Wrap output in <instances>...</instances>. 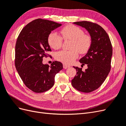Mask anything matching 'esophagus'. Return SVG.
I'll use <instances>...</instances> for the list:
<instances>
[{
    "instance_id": "esophagus-1",
    "label": "esophagus",
    "mask_w": 126,
    "mask_h": 126,
    "mask_svg": "<svg viewBox=\"0 0 126 126\" xmlns=\"http://www.w3.org/2000/svg\"><path fill=\"white\" fill-rule=\"evenodd\" d=\"M69 67H70L69 66H67V64H63V68H64V69H67V68H69Z\"/></svg>"
}]
</instances>
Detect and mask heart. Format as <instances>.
I'll return each mask as SVG.
<instances>
[{"mask_svg":"<svg viewBox=\"0 0 126 126\" xmlns=\"http://www.w3.org/2000/svg\"><path fill=\"white\" fill-rule=\"evenodd\" d=\"M62 37L55 32L49 34L47 41L50 47L54 49H59L62 46L63 40L71 41V50H62L56 53L57 60L64 64H70L78 58L79 52L84 55L88 52L92 44V38L89 34L85 33L83 30L79 27L69 25L63 27Z\"/></svg>","mask_w":126,"mask_h":126,"instance_id":"obj_1","label":"heart"}]
</instances>
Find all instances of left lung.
I'll use <instances>...</instances> for the list:
<instances>
[{"label": "left lung", "instance_id": "1", "mask_svg": "<svg viewBox=\"0 0 126 126\" xmlns=\"http://www.w3.org/2000/svg\"><path fill=\"white\" fill-rule=\"evenodd\" d=\"M74 24L85 28L92 38L89 50L79 60L82 66L87 64L88 68L82 71L81 68L74 67L77 72L71 80V85L76 89L88 93L100 87L109 74L111 69L112 45L107 33L97 24L88 21Z\"/></svg>", "mask_w": 126, "mask_h": 126}]
</instances>
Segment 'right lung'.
<instances>
[{
	"label": "right lung",
	"instance_id": "right-lung-1",
	"mask_svg": "<svg viewBox=\"0 0 126 126\" xmlns=\"http://www.w3.org/2000/svg\"><path fill=\"white\" fill-rule=\"evenodd\" d=\"M62 26L57 22L37 19L22 29L15 46V64L26 86L36 93L45 92L55 83V75L63 69L62 63H43L44 57L51 50L47 38L51 31Z\"/></svg>",
	"mask_w": 126,
	"mask_h": 126
}]
</instances>
